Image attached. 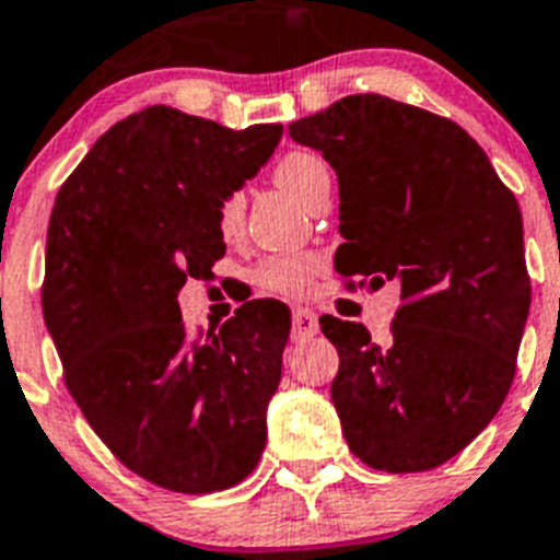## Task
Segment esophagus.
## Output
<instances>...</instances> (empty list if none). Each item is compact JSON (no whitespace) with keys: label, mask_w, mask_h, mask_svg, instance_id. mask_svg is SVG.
Here are the masks:
<instances>
[{"label":"esophagus","mask_w":560,"mask_h":560,"mask_svg":"<svg viewBox=\"0 0 560 560\" xmlns=\"http://www.w3.org/2000/svg\"><path fill=\"white\" fill-rule=\"evenodd\" d=\"M318 335V315L307 307L293 310V340H307Z\"/></svg>","instance_id":"1"}]
</instances>
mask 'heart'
Returning a JSON list of instances; mask_svg holds the SVG:
<instances>
[{"label":"heart","instance_id":"obj_1","mask_svg":"<svg viewBox=\"0 0 560 560\" xmlns=\"http://www.w3.org/2000/svg\"><path fill=\"white\" fill-rule=\"evenodd\" d=\"M318 172H324V163H320L315 154L307 152H293L279 160L276 165V183L284 188L287 194H293L295 199H301L304 188L310 186V179ZM242 208H245V199L242 194H231L225 197V202L220 206V228L225 233H231L233 228L240 225ZM318 256L313 253H287V256H273L259 267V284L270 293L279 295H301L307 293L310 281H313L315 270H318Z\"/></svg>","mask_w":560,"mask_h":560}]
</instances>
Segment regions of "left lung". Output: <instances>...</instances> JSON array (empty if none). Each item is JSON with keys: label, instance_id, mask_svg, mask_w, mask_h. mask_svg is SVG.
Wrapping results in <instances>:
<instances>
[{"label": "left lung", "instance_id": "8db88e82", "mask_svg": "<svg viewBox=\"0 0 560 560\" xmlns=\"http://www.w3.org/2000/svg\"><path fill=\"white\" fill-rule=\"evenodd\" d=\"M338 174L340 276L397 281L386 347L320 315L340 354L332 402L354 456L388 474L459 454L502 408L529 313L522 211L462 126L383 95L290 124Z\"/></svg>", "mask_w": 560, "mask_h": 560}]
</instances>
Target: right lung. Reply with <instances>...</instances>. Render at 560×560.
Returning <instances> with one entry per match:
<instances>
[{
	"instance_id": "right-lung-1",
	"label": "right lung",
	"mask_w": 560,
	"mask_h": 560,
	"mask_svg": "<svg viewBox=\"0 0 560 560\" xmlns=\"http://www.w3.org/2000/svg\"><path fill=\"white\" fill-rule=\"evenodd\" d=\"M281 132L149 106L95 140L52 206L42 307L67 388L106 448L160 488H233L265 451L290 310L247 301L191 343L177 295L211 276L220 206Z\"/></svg>"
}]
</instances>
